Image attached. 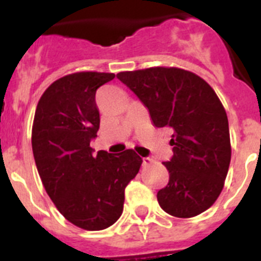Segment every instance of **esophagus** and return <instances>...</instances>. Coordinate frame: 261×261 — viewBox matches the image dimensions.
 I'll return each mask as SVG.
<instances>
[{
	"mask_svg": "<svg viewBox=\"0 0 261 261\" xmlns=\"http://www.w3.org/2000/svg\"><path fill=\"white\" fill-rule=\"evenodd\" d=\"M151 162H153V159L149 158V156H146V158H142V166H145V167L150 165Z\"/></svg>",
	"mask_w": 261,
	"mask_h": 261,
	"instance_id": "1",
	"label": "esophagus"
}]
</instances>
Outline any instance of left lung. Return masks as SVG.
I'll use <instances>...</instances> for the list:
<instances>
[{"instance_id": "obj_1", "label": "left lung", "mask_w": 261, "mask_h": 261, "mask_svg": "<svg viewBox=\"0 0 261 261\" xmlns=\"http://www.w3.org/2000/svg\"><path fill=\"white\" fill-rule=\"evenodd\" d=\"M149 110L156 128L174 132V155L163 162L170 179L158 191L161 208L177 218H191L218 199L231 159L229 121L211 85L192 71L155 68L117 74Z\"/></svg>"}]
</instances>
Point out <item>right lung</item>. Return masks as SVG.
<instances>
[{"label":"right lung","mask_w":261,"mask_h":261,"mask_svg":"<svg viewBox=\"0 0 261 261\" xmlns=\"http://www.w3.org/2000/svg\"><path fill=\"white\" fill-rule=\"evenodd\" d=\"M114 73L80 71L55 81L41 95L32 124V151L48 196L60 213L81 229L96 231L123 213L124 191L142 158L128 149L93 153L99 129L96 90Z\"/></svg>","instance_id":"right-lung-1"}]
</instances>
